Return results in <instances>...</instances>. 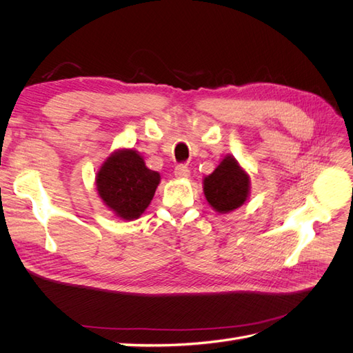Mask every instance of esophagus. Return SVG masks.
<instances>
[{"instance_id": "34e87169", "label": "esophagus", "mask_w": 353, "mask_h": 353, "mask_svg": "<svg viewBox=\"0 0 353 353\" xmlns=\"http://www.w3.org/2000/svg\"><path fill=\"white\" fill-rule=\"evenodd\" d=\"M174 172H175L176 178H188L190 176V169L187 165H176Z\"/></svg>"}]
</instances>
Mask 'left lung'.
Masks as SVG:
<instances>
[{"instance_id": "1", "label": "left lung", "mask_w": 353, "mask_h": 353, "mask_svg": "<svg viewBox=\"0 0 353 353\" xmlns=\"http://www.w3.org/2000/svg\"><path fill=\"white\" fill-rule=\"evenodd\" d=\"M203 193L218 213L239 209L250 196V176L239 160L227 154L210 175L203 178Z\"/></svg>"}]
</instances>
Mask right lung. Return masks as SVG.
<instances>
[{
    "instance_id": "add662e5",
    "label": "right lung",
    "mask_w": 353,
    "mask_h": 353,
    "mask_svg": "<svg viewBox=\"0 0 353 353\" xmlns=\"http://www.w3.org/2000/svg\"><path fill=\"white\" fill-rule=\"evenodd\" d=\"M159 183L160 174L148 169L141 153L134 148H117L95 175L99 197L123 221H134L143 215Z\"/></svg>"
}]
</instances>
